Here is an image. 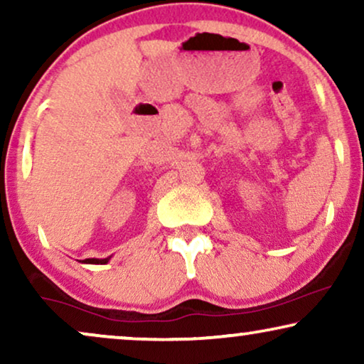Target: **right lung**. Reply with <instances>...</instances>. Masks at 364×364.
<instances>
[{
    "instance_id": "1",
    "label": "right lung",
    "mask_w": 364,
    "mask_h": 364,
    "mask_svg": "<svg viewBox=\"0 0 364 364\" xmlns=\"http://www.w3.org/2000/svg\"><path fill=\"white\" fill-rule=\"evenodd\" d=\"M109 260H111V257H107V258H86L84 263H101V265H104V263H107Z\"/></svg>"
}]
</instances>
